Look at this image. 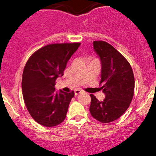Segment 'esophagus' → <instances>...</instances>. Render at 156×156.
<instances>
[{
  "label": "esophagus",
  "instance_id": "esophagus-1",
  "mask_svg": "<svg viewBox=\"0 0 156 156\" xmlns=\"http://www.w3.org/2000/svg\"><path fill=\"white\" fill-rule=\"evenodd\" d=\"M81 93H82V90H75V95L78 96V95H79L80 94H81Z\"/></svg>",
  "mask_w": 156,
  "mask_h": 156
}]
</instances>
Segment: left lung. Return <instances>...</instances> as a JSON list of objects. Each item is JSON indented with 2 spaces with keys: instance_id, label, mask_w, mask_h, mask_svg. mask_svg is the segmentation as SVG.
Returning a JSON list of instances; mask_svg holds the SVG:
<instances>
[{
  "instance_id": "8db88e82",
  "label": "left lung",
  "mask_w": 156,
  "mask_h": 156,
  "mask_svg": "<svg viewBox=\"0 0 156 156\" xmlns=\"http://www.w3.org/2000/svg\"><path fill=\"white\" fill-rule=\"evenodd\" d=\"M93 46L101 62L100 90L106 97L99 101L90 94V112L96 120L109 123L120 118L130 106L134 92V77L127 59L111 44L96 41Z\"/></svg>"
}]
</instances>
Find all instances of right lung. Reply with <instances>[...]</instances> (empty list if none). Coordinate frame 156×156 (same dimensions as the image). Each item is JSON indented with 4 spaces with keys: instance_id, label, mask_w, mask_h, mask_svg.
I'll return each mask as SVG.
<instances>
[{
    "instance_id": "add662e5",
    "label": "right lung",
    "mask_w": 156,
    "mask_h": 156,
    "mask_svg": "<svg viewBox=\"0 0 156 156\" xmlns=\"http://www.w3.org/2000/svg\"><path fill=\"white\" fill-rule=\"evenodd\" d=\"M79 43L53 44L33 53L25 66L22 91L28 111L36 122L54 127L66 119L74 91L55 90V81L62 77Z\"/></svg>"
}]
</instances>
